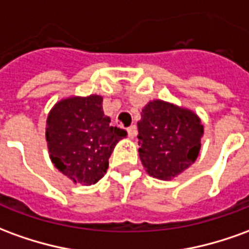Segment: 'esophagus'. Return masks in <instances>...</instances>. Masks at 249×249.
<instances>
[{
  "label": "esophagus",
  "instance_id": "1",
  "mask_svg": "<svg viewBox=\"0 0 249 249\" xmlns=\"http://www.w3.org/2000/svg\"><path fill=\"white\" fill-rule=\"evenodd\" d=\"M136 133H137L136 125H130L129 128H128V136H129L130 139H133V137L136 136Z\"/></svg>",
  "mask_w": 249,
  "mask_h": 249
}]
</instances>
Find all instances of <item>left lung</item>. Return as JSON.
Here are the masks:
<instances>
[{
	"mask_svg": "<svg viewBox=\"0 0 249 249\" xmlns=\"http://www.w3.org/2000/svg\"><path fill=\"white\" fill-rule=\"evenodd\" d=\"M137 129L139 156L151 177L171 180L197 160L203 124L189 107L163 100L148 101Z\"/></svg>",
	"mask_w": 249,
	"mask_h": 249,
	"instance_id": "left-lung-1",
	"label": "left lung"
}]
</instances>
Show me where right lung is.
I'll list each match as a JSON object with an SVG mask.
<instances>
[{"instance_id":"1","label":"right lung","mask_w":249,"mask_h":249,"mask_svg":"<svg viewBox=\"0 0 249 249\" xmlns=\"http://www.w3.org/2000/svg\"><path fill=\"white\" fill-rule=\"evenodd\" d=\"M102 100L98 94L66 97L47 116L50 159L75 185L97 183L107 174L116 144L126 137V130L110 125Z\"/></svg>"}]
</instances>
